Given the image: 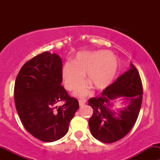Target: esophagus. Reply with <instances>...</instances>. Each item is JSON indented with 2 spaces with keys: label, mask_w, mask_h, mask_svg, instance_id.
<instances>
[{
  "label": "esophagus",
  "mask_w": 160,
  "mask_h": 160,
  "mask_svg": "<svg viewBox=\"0 0 160 160\" xmlns=\"http://www.w3.org/2000/svg\"><path fill=\"white\" fill-rule=\"evenodd\" d=\"M85 104H86V100H79V104L80 107L83 106Z\"/></svg>",
  "instance_id": "1"
}]
</instances>
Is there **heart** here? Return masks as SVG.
Instances as JSON below:
<instances>
[{
  "instance_id": "heart-1",
  "label": "heart",
  "mask_w": 160,
  "mask_h": 160,
  "mask_svg": "<svg viewBox=\"0 0 160 160\" xmlns=\"http://www.w3.org/2000/svg\"><path fill=\"white\" fill-rule=\"evenodd\" d=\"M117 56L107 51L83 52L76 56L73 61H67L62 67V78L66 89L72 91L77 89L85 79L96 90L107 88L114 80L118 70ZM90 83L80 86L74 94L79 98L88 93Z\"/></svg>"
}]
</instances>
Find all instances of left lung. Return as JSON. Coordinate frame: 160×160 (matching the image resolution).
<instances>
[{
    "label": "left lung",
    "mask_w": 160,
    "mask_h": 160,
    "mask_svg": "<svg viewBox=\"0 0 160 160\" xmlns=\"http://www.w3.org/2000/svg\"><path fill=\"white\" fill-rule=\"evenodd\" d=\"M142 84L139 73L132 63L130 69L103 90L100 96L89 99L93 108L89 119L91 135L104 143H112L124 138L135 125L142 101ZM124 97L128 105L114 111L112 101Z\"/></svg>",
    "instance_id": "left-lung-1"
}]
</instances>
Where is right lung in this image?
<instances>
[{
  "label": "right lung",
  "instance_id": "obj_1",
  "mask_svg": "<svg viewBox=\"0 0 160 160\" xmlns=\"http://www.w3.org/2000/svg\"><path fill=\"white\" fill-rule=\"evenodd\" d=\"M62 59L44 52L22 67L14 84L16 110L25 129L46 142L62 138L69 130L79 102L71 98L62 83ZM64 101V104H56Z\"/></svg>",
  "mask_w": 160,
  "mask_h": 160
}]
</instances>
